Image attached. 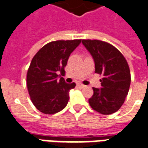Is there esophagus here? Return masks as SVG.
<instances>
[{
	"mask_svg": "<svg viewBox=\"0 0 148 148\" xmlns=\"http://www.w3.org/2000/svg\"><path fill=\"white\" fill-rule=\"evenodd\" d=\"M77 86H78L80 88H85V85H84L83 84H77Z\"/></svg>",
	"mask_w": 148,
	"mask_h": 148,
	"instance_id": "esophagus-1",
	"label": "esophagus"
}]
</instances>
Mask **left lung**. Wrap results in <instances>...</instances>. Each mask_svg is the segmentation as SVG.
Segmentation results:
<instances>
[{
	"mask_svg": "<svg viewBox=\"0 0 148 148\" xmlns=\"http://www.w3.org/2000/svg\"><path fill=\"white\" fill-rule=\"evenodd\" d=\"M82 43L93 57L95 72L102 75L101 88H92L89 105L96 112L109 115L123 106L130 85V71L127 60L115 47L101 40L83 39Z\"/></svg>",
	"mask_w": 148,
	"mask_h": 148,
	"instance_id": "1",
	"label": "left lung"
}]
</instances>
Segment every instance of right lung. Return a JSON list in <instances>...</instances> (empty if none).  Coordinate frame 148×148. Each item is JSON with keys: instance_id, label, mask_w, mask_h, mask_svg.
Segmentation results:
<instances>
[{"instance_id": "1", "label": "right lung", "mask_w": 148, "mask_h": 148, "mask_svg": "<svg viewBox=\"0 0 148 148\" xmlns=\"http://www.w3.org/2000/svg\"><path fill=\"white\" fill-rule=\"evenodd\" d=\"M81 42L82 39L50 42L32 60L27 72V88L33 105L42 113L54 114L67 105L70 90L76 84H67L58 74L65 73L70 55Z\"/></svg>"}]
</instances>
